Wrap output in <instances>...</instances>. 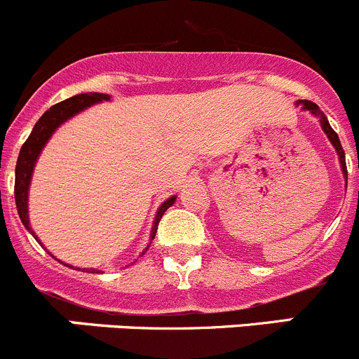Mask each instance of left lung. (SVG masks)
<instances>
[{
	"mask_svg": "<svg viewBox=\"0 0 359 359\" xmlns=\"http://www.w3.org/2000/svg\"><path fill=\"white\" fill-rule=\"evenodd\" d=\"M297 106H303V109H308V111L311 113V115H316V116H319V120H320V127H323V130L324 133L327 134V138H330V142L333 143V147H334V150H337V154H338V159H340V164H341V172H344V177H346V180H347V166H346V154H344V149H341V145H340V140H338V134L334 133L333 129H331V126H330V122H327V118L326 116H324V113L320 111V108L319 106H317L316 102H311V100H297Z\"/></svg>",
	"mask_w": 359,
	"mask_h": 359,
	"instance_id": "obj_1",
	"label": "left lung"
}]
</instances>
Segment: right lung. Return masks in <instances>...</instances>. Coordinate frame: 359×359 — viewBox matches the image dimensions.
Here are the masks:
<instances>
[{"label":"right lung","mask_w":359,"mask_h":359,"mask_svg":"<svg viewBox=\"0 0 359 359\" xmlns=\"http://www.w3.org/2000/svg\"><path fill=\"white\" fill-rule=\"evenodd\" d=\"M102 100H109V95H106V93L92 92V93H79V95H74L70 97V99H65L62 100V102L55 104V106H51L48 111L40 116L39 122H36L35 127H33L32 134H29L28 140L25 142V145L21 147V152H19V157H18V164H15V191H13V195H15V205H18V212L22 221V225L29 230V233H32L36 241H39V237L35 236V232H33L32 226H29V217H28V189H29V182H32V173H33V168H35L36 159H39L43 145H46L48 140L53 136V133H55V130L65 122V120L72 118L74 115H78L79 111L86 109L88 106H92V104H97V102H102ZM175 198L177 196L168 198L163 205L159 207V210H157L156 219H154V225H152V233H150V243H152V239L156 237L157 225H159L161 217H163V214L166 212L168 207H172L173 203H175ZM147 250H149V246H147ZM145 251H143L142 255H145ZM65 266H69V264H65ZM92 271L95 269H86V273H92Z\"/></svg>","instance_id":"right-lung-1"}]
</instances>
